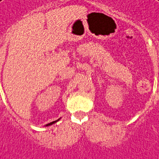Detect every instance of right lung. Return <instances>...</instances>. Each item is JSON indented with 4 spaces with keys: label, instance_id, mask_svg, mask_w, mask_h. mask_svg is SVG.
Here are the masks:
<instances>
[{
    "label": "right lung",
    "instance_id": "add662e5",
    "mask_svg": "<svg viewBox=\"0 0 159 159\" xmlns=\"http://www.w3.org/2000/svg\"><path fill=\"white\" fill-rule=\"evenodd\" d=\"M61 119H57V120H55V121H52V122H51V123H49V124H47L45 126H49V125H52V124H54V123H56V122H58L59 120H60Z\"/></svg>",
    "mask_w": 159,
    "mask_h": 159
}]
</instances>
